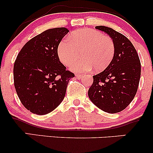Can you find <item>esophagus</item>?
<instances>
[{
    "mask_svg": "<svg viewBox=\"0 0 153 153\" xmlns=\"http://www.w3.org/2000/svg\"><path fill=\"white\" fill-rule=\"evenodd\" d=\"M75 77H76L77 79H78V80H80V79H81L82 77H83V75H80V74H77L75 75Z\"/></svg>",
    "mask_w": 153,
    "mask_h": 153,
    "instance_id": "1",
    "label": "esophagus"
}]
</instances>
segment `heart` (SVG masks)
<instances>
[{"label": "heart", "instance_id": "1", "mask_svg": "<svg viewBox=\"0 0 153 153\" xmlns=\"http://www.w3.org/2000/svg\"><path fill=\"white\" fill-rule=\"evenodd\" d=\"M80 52L82 59L72 65L73 71L83 73L93 68L96 71H101L113 60L115 45L111 39L99 31L82 29L73 31L70 38L62 39L57 47L59 58L65 66L78 59Z\"/></svg>", "mask_w": 153, "mask_h": 153}]
</instances>
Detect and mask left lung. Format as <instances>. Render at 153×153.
I'll return each mask as SVG.
<instances>
[{
	"instance_id": "8db88e82",
	"label": "left lung",
	"mask_w": 153,
	"mask_h": 153,
	"mask_svg": "<svg viewBox=\"0 0 153 153\" xmlns=\"http://www.w3.org/2000/svg\"><path fill=\"white\" fill-rule=\"evenodd\" d=\"M96 29L106 32L113 39L115 54L104 71L93 76L88 97L103 111L118 113L129 106L136 95L141 63L134 47L124 35L106 26H97Z\"/></svg>"
}]
</instances>
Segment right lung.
Instances as JSON below:
<instances>
[{
  "label": "right lung",
  "instance_id": "1",
  "mask_svg": "<svg viewBox=\"0 0 153 153\" xmlns=\"http://www.w3.org/2000/svg\"><path fill=\"white\" fill-rule=\"evenodd\" d=\"M65 27L43 31L22 47L13 65V81L19 99L31 113L44 115L55 109L65 96L74 73L59 61L57 47L68 34Z\"/></svg>",
  "mask_w": 153,
  "mask_h": 153
}]
</instances>
